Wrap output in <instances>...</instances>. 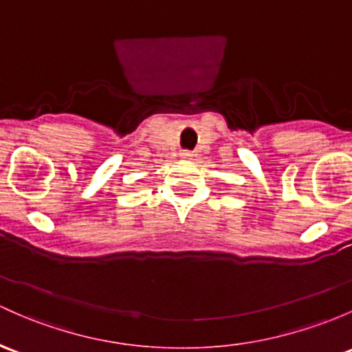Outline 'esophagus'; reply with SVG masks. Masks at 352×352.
I'll use <instances>...</instances> for the list:
<instances>
[{
  "label": "esophagus",
  "mask_w": 352,
  "mask_h": 352,
  "mask_svg": "<svg viewBox=\"0 0 352 352\" xmlns=\"http://www.w3.org/2000/svg\"><path fill=\"white\" fill-rule=\"evenodd\" d=\"M179 156L183 157V160H191V157H192V153H191V151H181Z\"/></svg>",
  "instance_id": "34e87169"
}]
</instances>
